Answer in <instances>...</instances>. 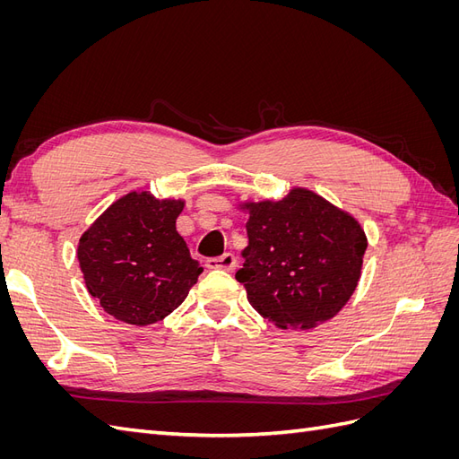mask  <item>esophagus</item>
<instances>
[{
  "label": "esophagus",
  "instance_id": "obj_1",
  "mask_svg": "<svg viewBox=\"0 0 459 459\" xmlns=\"http://www.w3.org/2000/svg\"><path fill=\"white\" fill-rule=\"evenodd\" d=\"M235 266H238V260H235V256L231 253H226V255H221V256L206 260V268H211V270L233 272Z\"/></svg>",
  "mask_w": 459,
  "mask_h": 459
}]
</instances>
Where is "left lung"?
<instances>
[{
	"instance_id": "1",
	"label": "left lung",
	"mask_w": 459,
	"mask_h": 459,
	"mask_svg": "<svg viewBox=\"0 0 459 459\" xmlns=\"http://www.w3.org/2000/svg\"><path fill=\"white\" fill-rule=\"evenodd\" d=\"M239 208L248 212V245L235 280L251 307L281 329L337 316L362 275L368 238L359 221L304 187Z\"/></svg>"
}]
</instances>
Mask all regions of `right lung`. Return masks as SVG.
<instances>
[{
  "instance_id": "obj_1",
  "label": "right lung",
  "mask_w": 459,
  "mask_h": 459,
  "mask_svg": "<svg viewBox=\"0 0 459 459\" xmlns=\"http://www.w3.org/2000/svg\"><path fill=\"white\" fill-rule=\"evenodd\" d=\"M184 204L130 191L82 233L76 255L88 293L118 322L157 324L197 283L201 264L176 231Z\"/></svg>"
}]
</instances>
